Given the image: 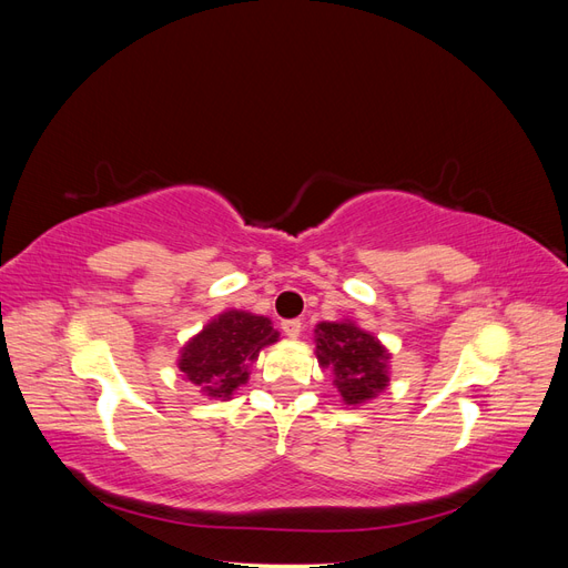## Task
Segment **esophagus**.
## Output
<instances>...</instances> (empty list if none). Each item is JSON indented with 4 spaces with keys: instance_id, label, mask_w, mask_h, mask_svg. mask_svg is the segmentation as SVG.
I'll return each mask as SVG.
<instances>
[{
    "instance_id": "34e87169",
    "label": "esophagus",
    "mask_w": 568,
    "mask_h": 568,
    "mask_svg": "<svg viewBox=\"0 0 568 568\" xmlns=\"http://www.w3.org/2000/svg\"><path fill=\"white\" fill-rule=\"evenodd\" d=\"M282 332H284L288 338H298L301 332H303V322H301V320H284V322H282Z\"/></svg>"
}]
</instances>
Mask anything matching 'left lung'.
I'll return each instance as SVG.
<instances>
[{"mask_svg": "<svg viewBox=\"0 0 568 568\" xmlns=\"http://www.w3.org/2000/svg\"><path fill=\"white\" fill-rule=\"evenodd\" d=\"M315 334L317 363L336 374L334 384L343 403H365L386 388L388 353L372 334L353 322H322Z\"/></svg>", "mask_w": 568, "mask_h": 568, "instance_id": "left-lung-1", "label": "left lung"}]
</instances>
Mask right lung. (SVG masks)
<instances>
[{
  "instance_id": "add662e5",
  "label": "right lung",
  "mask_w": 568,
  "mask_h": 568,
  "mask_svg": "<svg viewBox=\"0 0 568 568\" xmlns=\"http://www.w3.org/2000/svg\"><path fill=\"white\" fill-rule=\"evenodd\" d=\"M277 338L280 334L272 329L267 317L230 311L186 343L180 369L211 398L227 400L239 386L246 384L248 363Z\"/></svg>"
}]
</instances>
